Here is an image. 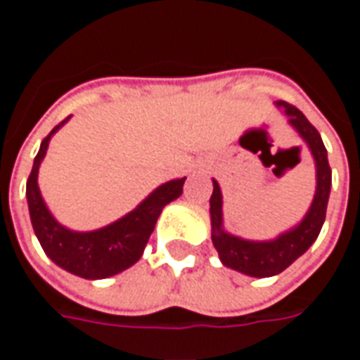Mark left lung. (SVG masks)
<instances>
[{"label": "left lung", "instance_id": "left-lung-1", "mask_svg": "<svg viewBox=\"0 0 360 360\" xmlns=\"http://www.w3.org/2000/svg\"><path fill=\"white\" fill-rule=\"evenodd\" d=\"M276 105L279 110H283L289 125L299 133L314 158L316 191H314L310 208L297 226L279 233L276 239H270V241H249V239L227 233L224 229V210H221L224 196H221L218 181L212 179L214 183V193L210 196L212 243L218 250L221 264L250 278L278 276L309 250L324 226L326 208H328V198H330V188H332V169L328 164V152H326L320 133L310 125L309 119L297 108L281 100L276 102Z\"/></svg>", "mask_w": 360, "mask_h": 360}]
</instances>
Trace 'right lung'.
<instances>
[{
  "instance_id": "right-lung-1",
  "label": "right lung",
  "mask_w": 360,
  "mask_h": 360,
  "mask_svg": "<svg viewBox=\"0 0 360 360\" xmlns=\"http://www.w3.org/2000/svg\"><path fill=\"white\" fill-rule=\"evenodd\" d=\"M69 117L51 129V133L44 139L34 158V165L27 181L30 221L44 252L51 258V262L79 278L105 279L139 262L160 214L167 204L179 198L187 177L167 181L154 188L134 210L110 226L94 231H73L61 226L44 202L38 187V169L46 156L51 136L65 125Z\"/></svg>"
}]
</instances>
